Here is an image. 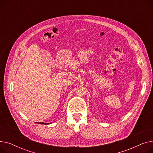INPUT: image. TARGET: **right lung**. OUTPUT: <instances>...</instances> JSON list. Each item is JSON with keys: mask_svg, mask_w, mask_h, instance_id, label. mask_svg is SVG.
I'll return each mask as SVG.
<instances>
[{"mask_svg": "<svg viewBox=\"0 0 153 153\" xmlns=\"http://www.w3.org/2000/svg\"><path fill=\"white\" fill-rule=\"evenodd\" d=\"M37 123H39V124H45V125H48V124H49V123H43V122H38Z\"/></svg>", "mask_w": 153, "mask_h": 153, "instance_id": "add662e5", "label": "right lung"}]
</instances>
